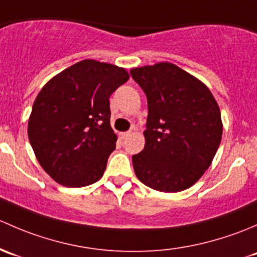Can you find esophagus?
<instances>
[{"mask_svg": "<svg viewBox=\"0 0 257 257\" xmlns=\"http://www.w3.org/2000/svg\"><path fill=\"white\" fill-rule=\"evenodd\" d=\"M130 135H131V131H127V132H122V134H120V137L122 140H125V139H127V137L130 136Z\"/></svg>", "mask_w": 257, "mask_h": 257, "instance_id": "esophagus-1", "label": "esophagus"}]
</instances>
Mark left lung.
I'll list each match as a JSON object with an SVG mask.
<instances>
[{"label": "left lung", "mask_w": 257, "mask_h": 257, "mask_svg": "<svg viewBox=\"0 0 257 257\" xmlns=\"http://www.w3.org/2000/svg\"><path fill=\"white\" fill-rule=\"evenodd\" d=\"M130 73L148 106L145 148L132 156L135 173L158 192H182L199 181L220 145L218 102L204 83L172 63Z\"/></svg>", "instance_id": "8db88e82"}]
</instances>
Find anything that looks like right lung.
<instances>
[{
    "instance_id": "obj_1",
    "label": "right lung",
    "mask_w": 257,
    "mask_h": 257,
    "mask_svg": "<svg viewBox=\"0 0 257 257\" xmlns=\"http://www.w3.org/2000/svg\"><path fill=\"white\" fill-rule=\"evenodd\" d=\"M128 78L123 68L85 59L53 76L37 95L28 139L55 182L79 188L101 178L117 141L110 95Z\"/></svg>"
}]
</instances>
